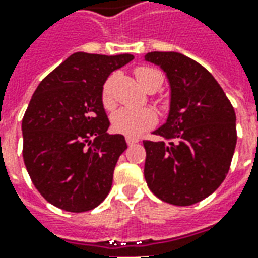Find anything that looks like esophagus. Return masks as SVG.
<instances>
[{
    "label": "esophagus",
    "mask_w": 258,
    "mask_h": 258,
    "mask_svg": "<svg viewBox=\"0 0 258 258\" xmlns=\"http://www.w3.org/2000/svg\"><path fill=\"white\" fill-rule=\"evenodd\" d=\"M125 142H127V145L131 146V145H134V144H137V142H138V140L131 138V137H127V138H125Z\"/></svg>",
    "instance_id": "1"
}]
</instances>
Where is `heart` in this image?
Returning a JSON list of instances; mask_svg holds the SVG:
<instances>
[{
    "instance_id": "obj_1",
    "label": "heart",
    "mask_w": 258,
    "mask_h": 258,
    "mask_svg": "<svg viewBox=\"0 0 258 258\" xmlns=\"http://www.w3.org/2000/svg\"><path fill=\"white\" fill-rule=\"evenodd\" d=\"M135 76L140 84L146 91H156L163 83L162 74L151 68L135 69ZM113 76L107 77L102 85L101 99L103 106L110 109L114 105L112 92ZM156 123V114L151 109L146 107H120L112 114V128L116 133L127 135V137H140L146 130L153 127Z\"/></svg>"
}]
</instances>
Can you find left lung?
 <instances>
[{
	"label": "left lung",
	"instance_id": "1",
	"mask_svg": "<svg viewBox=\"0 0 258 258\" xmlns=\"http://www.w3.org/2000/svg\"><path fill=\"white\" fill-rule=\"evenodd\" d=\"M160 66L171 98L166 123L153 131L160 141H144V174L159 199L190 206L222 184L236 146V116L216 79L179 52H148Z\"/></svg>",
	"mask_w": 258,
	"mask_h": 258
}]
</instances>
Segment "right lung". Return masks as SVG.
Returning a JSON list of instances; mask_svg holds the SVG:
<instances>
[{
	"mask_svg": "<svg viewBox=\"0 0 258 258\" xmlns=\"http://www.w3.org/2000/svg\"><path fill=\"white\" fill-rule=\"evenodd\" d=\"M130 53L76 52L37 87L23 120V160L37 190L70 213L95 209L110 192L113 171L127 149L123 135H109L101 99L112 72Z\"/></svg>",
	"mask_w": 258,
	"mask_h": 258,
	"instance_id": "right-lung-1",
	"label": "right lung"
}]
</instances>
